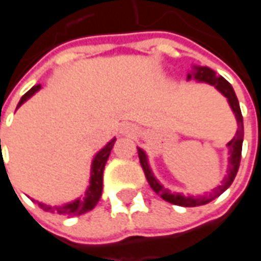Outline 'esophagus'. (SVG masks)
<instances>
[{
    "label": "esophagus",
    "mask_w": 261,
    "mask_h": 261,
    "mask_svg": "<svg viewBox=\"0 0 261 261\" xmlns=\"http://www.w3.org/2000/svg\"><path fill=\"white\" fill-rule=\"evenodd\" d=\"M125 130H127V131H128V130H131V128H130V127H128V128H125Z\"/></svg>",
    "instance_id": "obj_1"
}]
</instances>
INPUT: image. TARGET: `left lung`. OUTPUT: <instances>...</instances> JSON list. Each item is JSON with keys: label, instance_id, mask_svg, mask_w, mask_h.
Masks as SVG:
<instances>
[{"label": "left lung", "instance_id": "left-lung-1", "mask_svg": "<svg viewBox=\"0 0 261 261\" xmlns=\"http://www.w3.org/2000/svg\"><path fill=\"white\" fill-rule=\"evenodd\" d=\"M194 76H196L197 81H201V82H207L210 85H214L225 97H226V99H228L230 108H232V110H233V113H235L236 116V120H238V131H236V136L228 142V147H229V169H228V175L225 176V179L221 186H218L217 189H214L213 193L205 194V196L185 197L181 196V194H172L169 190L164 189V186H161L158 183V180L153 177L152 172H151L149 166H148L145 152L138 148L140 164H141L142 170H144V173H145V177H147V180L148 183H149L151 189H152L153 192L156 193L158 196L162 197L165 201L172 202V204H175V205H180V207H197V205H204V204H207V202L213 201L214 198H217L219 194H222V193L232 185V181H233L236 173H238V169H239V165H241L242 142H243V117H242L239 102H238V97H236L235 91H233L232 85H230L228 81L225 80L224 76L217 75L215 71H213L211 68H208V67H197L196 72H194ZM190 78H192V75H189V80H190Z\"/></svg>", "mask_w": 261, "mask_h": 261}]
</instances>
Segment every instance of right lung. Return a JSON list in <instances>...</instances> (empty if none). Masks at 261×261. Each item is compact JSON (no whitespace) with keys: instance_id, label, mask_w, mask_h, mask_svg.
<instances>
[{"instance_id":"obj_1","label":"right lung","mask_w":261,"mask_h":261,"mask_svg":"<svg viewBox=\"0 0 261 261\" xmlns=\"http://www.w3.org/2000/svg\"><path fill=\"white\" fill-rule=\"evenodd\" d=\"M40 89V85H35L32 89L26 92L23 96L20 97L19 103H18V108H19L22 103L28 100L29 97ZM1 141V140H0ZM114 141L116 140H112L109 142L106 147L103 148L100 152L97 153L93 162H92V176H91V186L86 190L85 197L84 198H78L75 200L74 202H69V204H65V205H61V207H48L46 204H39V207L44 210L46 213L56 214V215H61V217H75V215H81V214H85L88 211H91L92 208L95 207L99 201V198L102 196V189H103V169H105V165L108 162L109 155H110V151L114 145Z\"/></svg>"}]
</instances>
